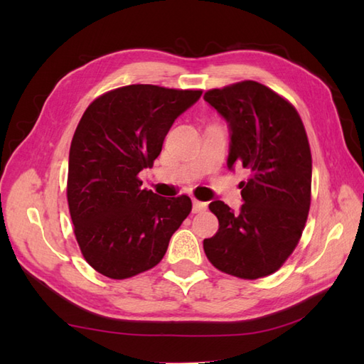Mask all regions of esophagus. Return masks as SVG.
Listing matches in <instances>:
<instances>
[{"mask_svg": "<svg viewBox=\"0 0 364 364\" xmlns=\"http://www.w3.org/2000/svg\"><path fill=\"white\" fill-rule=\"evenodd\" d=\"M206 206H208V203H205V202H198V200H192V211L194 213H200V211H203V210H206Z\"/></svg>", "mask_w": 364, "mask_h": 364, "instance_id": "obj_1", "label": "esophagus"}]
</instances>
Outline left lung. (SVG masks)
<instances>
[{
  "label": "left lung",
  "instance_id": "obj_1",
  "mask_svg": "<svg viewBox=\"0 0 364 364\" xmlns=\"http://www.w3.org/2000/svg\"><path fill=\"white\" fill-rule=\"evenodd\" d=\"M228 123V168L250 170L244 205L235 214L220 200L210 203L219 230L203 249L214 267L255 280L274 274L296 249L311 203V151L299 112L257 81L205 94Z\"/></svg>",
  "mask_w": 364,
  "mask_h": 364
}]
</instances>
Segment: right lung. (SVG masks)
<instances>
[{
  "instance_id": "right-lung-1",
  "label": "right lung",
  "mask_w": 364,
  "mask_h": 364,
  "mask_svg": "<svg viewBox=\"0 0 364 364\" xmlns=\"http://www.w3.org/2000/svg\"><path fill=\"white\" fill-rule=\"evenodd\" d=\"M202 90L151 84L106 92L89 105L68 156L67 200L84 259L114 280L154 267L192 210L188 196L159 197L142 189L175 119Z\"/></svg>"
}]
</instances>
